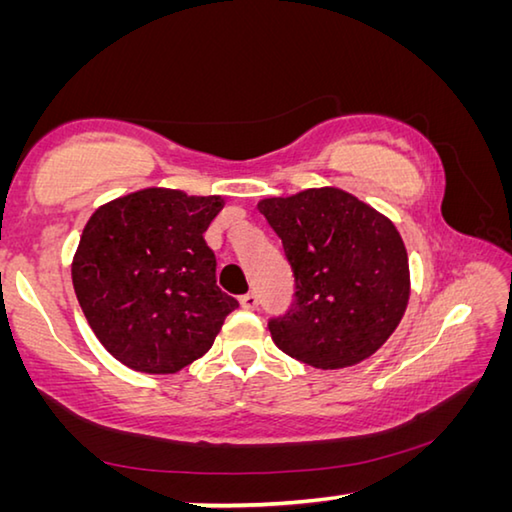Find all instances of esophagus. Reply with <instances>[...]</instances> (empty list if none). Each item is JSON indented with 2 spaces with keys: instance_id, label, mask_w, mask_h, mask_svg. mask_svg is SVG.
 Returning <instances> with one entry per match:
<instances>
[{
  "instance_id": "1",
  "label": "esophagus",
  "mask_w": 512,
  "mask_h": 512,
  "mask_svg": "<svg viewBox=\"0 0 512 512\" xmlns=\"http://www.w3.org/2000/svg\"><path fill=\"white\" fill-rule=\"evenodd\" d=\"M239 302H241V307L248 309V311H255L259 307V298H257V293H253V291L246 293V296H241Z\"/></svg>"
}]
</instances>
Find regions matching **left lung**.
Returning <instances> with one entry per match:
<instances>
[{"instance_id": "obj_1", "label": "left lung", "mask_w": 512, "mask_h": 512, "mask_svg": "<svg viewBox=\"0 0 512 512\" xmlns=\"http://www.w3.org/2000/svg\"><path fill=\"white\" fill-rule=\"evenodd\" d=\"M257 207L296 277L289 311L268 320L277 348L320 370L375 354L400 325L411 293L409 257L393 221L336 187L264 198Z\"/></svg>"}]
</instances>
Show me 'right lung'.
<instances>
[{"mask_svg":"<svg viewBox=\"0 0 512 512\" xmlns=\"http://www.w3.org/2000/svg\"><path fill=\"white\" fill-rule=\"evenodd\" d=\"M221 210V196L149 187L101 205L85 223L74 291L92 332L124 366L183 370L239 307L216 287V257L203 239Z\"/></svg>","mask_w":512,"mask_h":512,"instance_id":"right-lung-1","label":"right lung"}]
</instances>
